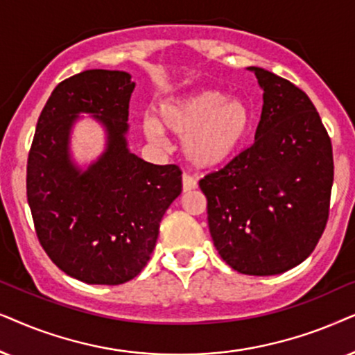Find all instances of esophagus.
<instances>
[{"label": "esophagus", "instance_id": "obj_1", "mask_svg": "<svg viewBox=\"0 0 355 355\" xmlns=\"http://www.w3.org/2000/svg\"><path fill=\"white\" fill-rule=\"evenodd\" d=\"M182 182H183V191H185V193L191 191V190H196V188H198V182L191 177V175H188V173H183Z\"/></svg>", "mask_w": 355, "mask_h": 355}]
</instances>
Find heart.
Returning a JSON list of instances; mask_svg holds the SVG:
<instances>
[{
	"label": "heart",
	"instance_id": "obj_1",
	"mask_svg": "<svg viewBox=\"0 0 355 355\" xmlns=\"http://www.w3.org/2000/svg\"><path fill=\"white\" fill-rule=\"evenodd\" d=\"M253 126L252 108L242 98H227L219 91H198L168 97L159 103L155 120L146 118L144 135L164 139V130L183 136L187 159L201 168L230 162L240 153Z\"/></svg>",
	"mask_w": 355,
	"mask_h": 355
}]
</instances>
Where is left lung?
<instances>
[{
  "instance_id": "left-lung-1",
  "label": "left lung",
  "mask_w": 355,
  "mask_h": 355,
  "mask_svg": "<svg viewBox=\"0 0 355 355\" xmlns=\"http://www.w3.org/2000/svg\"><path fill=\"white\" fill-rule=\"evenodd\" d=\"M263 89L252 146L200 180L220 258L235 271L271 276L310 257L329 216L333 146L309 96L250 68Z\"/></svg>"
}]
</instances>
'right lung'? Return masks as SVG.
I'll return each instance as SVG.
<instances>
[{
	"mask_svg": "<svg viewBox=\"0 0 355 355\" xmlns=\"http://www.w3.org/2000/svg\"><path fill=\"white\" fill-rule=\"evenodd\" d=\"M135 83L126 71L87 69L53 89L27 159V201L37 239L61 271L87 284L118 286L148 264L168 206L182 193L178 165H155L126 148ZM92 112L107 150L81 173L67 141L77 113Z\"/></svg>",
	"mask_w": 355,
	"mask_h": 355,
	"instance_id": "add662e5",
	"label": "right lung"
}]
</instances>
